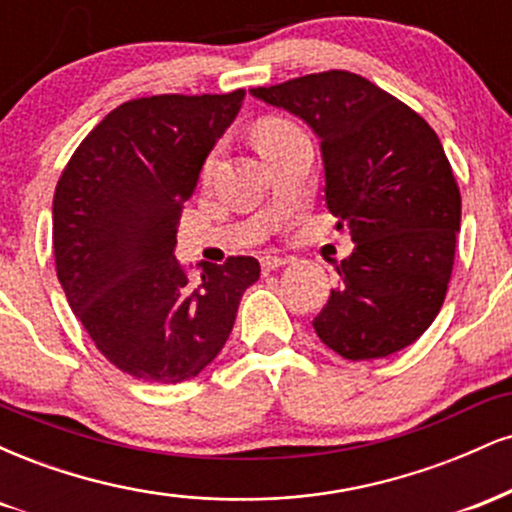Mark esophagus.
<instances>
[{"label": "esophagus", "mask_w": 512, "mask_h": 512, "mask_svg": "<svg viewBox=\"0 0 512 512\" xmlns=\"http://www.w3.org/2000/svg\"><path fill=\"white\" fill-rule=\"evenodd\" d=\"M260 262H262V272H272V269L284 267L289 260H286V257H279V255H264Z\"/></svg>", "instance_id": "34e87169"}]
</instances>
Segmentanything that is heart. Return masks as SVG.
<instances>
[{
    "instance_id": "heart-1",
    "label": "heart",
    "mask_w": 512,
    "mask_h": 512,
    "mask_svg": "<svg viewBox=\"0 0 512 512\" xmlns=\"http://www.w3.org/2000/svg\"><path fill=\"white\" fill-rule=\"evenodd\" d=\"M296 129L298 127L293 125V122L284 120V117H264L260 125L255 127V142H257V146L276 142V139L286 137V134L296 132ZM214 161H216V151L214 154H209L207 163H204V170H207V173L211 170V166H214Z\"/></svg>"
}]
</instances>
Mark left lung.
<instances>
[{
	"label": "left lung",
	"mask_w": 512,
	"mask_h": 512,
	"mask_svg": "<svg viewBox=\"0 0 512 512\" xmlns=\"http://www.w3.org/2000/svg\"><path fill=\"white\" fill-rule=\"evenodd\" d=\"M250 93L315 129L327 209L354 240L313 320L317 337L349 361L414 344L443 308L462 214L438 134L409 105L344 69Z\"/></svg>",
	"instance_id": "obj_1"
}]
</instances>
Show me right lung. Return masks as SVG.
Segmentation results:
<instances>
[{
	"mask_svg": "<svg viewBox=\"0 0 512 512\" xmlns=\"http://www.w3.org/2000/svg\"><path fill=\"white\" fill-rule=\"evenodd\" d=\"M245 91L134 98L98 122L64 166L52 199V252L64 296L96 349L149 383L202 373L226 344L255 257L175 260L185 202Z\"/></svg>",
	"mask_w": 512,
	"mask_h": 512,
	"instance_id": "1",
	"label": "right lung"
}]
</instances>
